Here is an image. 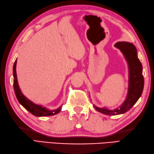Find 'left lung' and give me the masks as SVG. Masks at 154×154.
I'll use <instances>...</instances> for the list:
<instances>
[{"mask_svg":"<svg viewBox=\"0 0 154 154\" xmlns=\"http://www.w3.org/2000/svg\"><path fill=\"white\" fill-rule=\"evenodd\" d=\"M114 46L120 50L128 63V90L126 98L118 108L109 109L105 107L100 108L93 105L98 112L109 116L120 115L130 110L140 98L144 86L142 65L137 58L136 46L128 42H118Z\"/></svg>","mask_w":154,"mask_h":154,"instance_id":"left-lung-1","label":"left lung"}]
</instances>
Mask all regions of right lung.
<instances>
[{"label": "right lung", "mask_w": 154, "mask_h": 154, "mask_svg": "<svg viewBox=\"0 0 154 154\" xmlns=\"http://www.w3.org/2000/svg\"><path fill=\"white\" fill-rule=\"evenodd\" d=\"M17 60L16 59L14 64L13 66V77H14V82L13 86L15 92V95L17 96L18 101L19 102L20 104L23 107L27 109L28 111L30 112L31 114L37 117H42V116H54L57 114L58 113L60 112L62 109V106H60L59 108L55 109H49L46 108L45 106L41 105H38L32 102L31 100L28 99L23 93L20 89V87L18 86L17 76V71H16V68H17Z\"/></svg>", "instance_id": "right-lung-1"}]
</instances>
